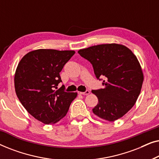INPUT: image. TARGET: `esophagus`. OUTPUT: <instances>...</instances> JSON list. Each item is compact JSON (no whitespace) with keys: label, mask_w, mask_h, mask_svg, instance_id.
Here are the masks:
<instances>
[{"label":"esophagus","mask_w":159,"mask_h":159,"mask_svg":"<svg viewBox=\"0 0 159 159\" xmlns=\"http://www.w3.org/2000/svg\"><path fill=\"white\" fill-rule=\"evenodd\" d=\"M79 93H80V95H86L90 94V91L87 90L85 91V92H79Z\"/></svg>","instance_id":"34e87169"}]
</instances>
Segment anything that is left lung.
Listing matches in <instances>:
<instances>
[{
  "mask_svg": "<svg viewBox=\"0 0 159 159\" xmlns=\"http://www.w3.org/2000/svg\"><path fill=\"white\" fill-rule=\"evenodd\" d=\"M78 53L93 65L95 77H104L103 88L93 90L98 103L93 112L100 118L114 121L129 111L137 101L143 82L140 64L125 45L102 44L81 49Z\"/></svg>",
  "mask_w": 159,
  "mask_h": 159,
  "instance_id": "1",
  "label": "left lung"
}]
</instances>
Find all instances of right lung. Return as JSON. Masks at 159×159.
I'll return each mask as SVG.
<instances>
[{
	"mask_svg": "<svg viewBox=\"0 0 159 159\" xmlns=\"http://www.w3.org/2000/svg\"><path fill=\"white\" fill-rule=\"evenodd\" d=\"M75 53L74 51L38 49L26 54L14 76L16 95L30 114L45 125L57 123L66 116L77 93L57 89L60 72Z\"/></svg>",
	"mask_w": 159,
	"mask_h": 159,
	"instance_id": "obj_1",
	"label": "right lung"
}]
</instances>
